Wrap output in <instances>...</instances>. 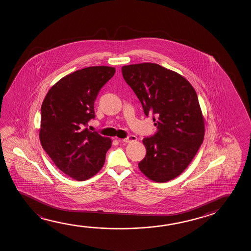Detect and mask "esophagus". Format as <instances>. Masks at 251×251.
<instances>
[{
	"mask_svg": "<svg viewBox=\"0 0 251 251\" xmlns=\"http://www.w3.org/2000/svg\"><path fill=\"white\" fill-rule=\"evenodd\" d=\"M137 140V137L135 135H128L126 139H124V142L128 143V142H132Z\"/></svg>",
	"mask_w": 251,
	"mask_h": 251,
	"instance_id": "1",
	"label": "esophagus"
}]
</instances>
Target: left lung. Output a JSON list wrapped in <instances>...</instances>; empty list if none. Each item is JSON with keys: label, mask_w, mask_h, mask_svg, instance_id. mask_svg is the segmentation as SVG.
I'll return each instance as SVG.
<instances>
[{"label": "left lung", "mask_w": 251, "mask_h": 251, "mask_svg": "<svg viewBox=\"0 0 251 251\" xmlns=\"http://www.w3.org/2000/svg\"><path fill=\"white\" fill-rule=\"evenodd\" d=\"M122 75L157 127L143 139L147 154L139 162L140 171L155 182L170 181L187 168L204 140L195 89L184 77L158 64L124 66Z\"/></svg>", "instance_id": "1"}]
</instances>
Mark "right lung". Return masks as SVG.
<instances>
[{"label":"right lung","mask_w":251,"mask_h":251,"mask_svg":"<svg viewBox=\"0 0 251 251\" xmlns=\"http://www.w3.org/2000/svg\"><path fill=\"white\" fill-rule=\"evenodd\" d=\"M114 68L89 67L63 77L48 91L41 106L43 149L65 174L78 181L92 177L105 162L111 139L89 131L94 102L114 75Z\"/></svg>","instance_id":"right-lung-1"}]
</instances>
